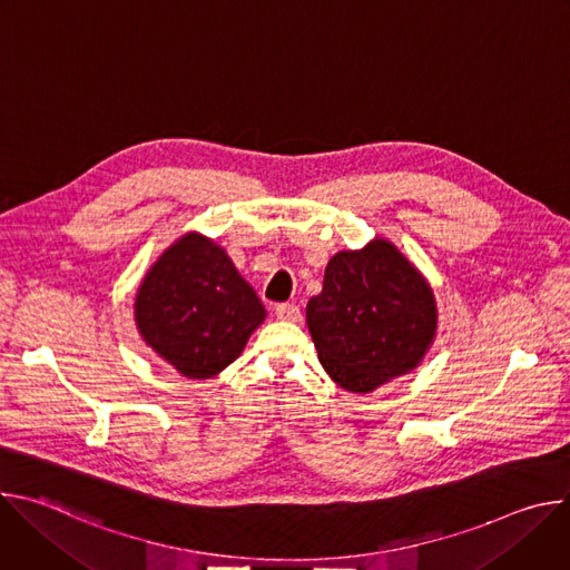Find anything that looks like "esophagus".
<instances>
[{
    "instance_id": "esophagus-1",
    "label": "esophagus",
    "mask_w": 570,
    "mask_h": 570,
    "mask_svg": "<svg viewBox=\"0 0 570 570\" xmlns=\"http://www.w3.org/2000/svg\"><path fill=\"white\" fill-rule=\"evenodd\" d=\"M275 315L282 322H299L302 320V313H299V308L295 304H277L275 306Z\"/></svg>"
}]
</instances>
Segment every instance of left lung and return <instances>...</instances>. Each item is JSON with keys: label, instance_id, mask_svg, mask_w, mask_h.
Here are the masks:
<instances>
[{"label": "left lung", "instance_id": "1", "mask_svg": "<svg viewBox=\"0 0 570 570\" xmlns=\"http://www.w3.org/2000/svg\"><path fill=\"white\" fill-rule=\"evenodd\" d=\"M317 358L350 392H372L415 370L438 330L435 295L390 240L334 255L306 304Z\"/></svg>", "mask_w": 570, "mask_h": 570}]
</instances>
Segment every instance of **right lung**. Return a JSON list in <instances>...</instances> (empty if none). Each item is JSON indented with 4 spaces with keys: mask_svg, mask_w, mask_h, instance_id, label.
<instances>
[{
    "mask_svg": "<svg viewBox=\"0 0 570 570\" xmlns=\"http://www.w3.org/2000/svg\"><path fill=\"white\" fill-rule=\"evenodd\" d=\"M266 320L255 288L227 253L198 232L180 236L150 266L135 297L144 343L187 379L225 370Z\"/></svg>",
    "mask_w": 570,
    "mask_h": 570,
    "instance_id": "right-lung-1",
    "label": "right lung"
}]
</instances>
